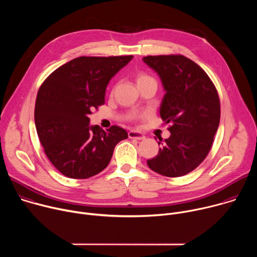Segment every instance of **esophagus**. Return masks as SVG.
<instances>
[{
  "label": "esophagus",
  "mask_w": 257,
  "mask_h": 257,
  "mask_svg": "<svg viewBox=\"0 0 257 257\" xmlns=\"http://www.w3.org/2000/svg\"><path fill=\"white\" fill-rule=\"evenodd\" d=\"M128 136L131 139H137V140H142V139L145 138L144 134H142L141 132H138V131H134V130L129 131L128 132Z\"/></svg>",
  "instance_id": "1"
}]
</instances>
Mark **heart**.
<instances>
[{
    "instance_id": "heart-1",
    "label": "heart",
    "mask_w": 257,
    "mask_h": 257,
    "mask_svg": "<svg viewBox=\"0 0 257 257\" xmlns=\"http://www.w3.org/2000/svg\"><path fill=\"white\" fill-rule=\"evenodd\" d=\"M150 79H153L151 76H149L148 74H145V73H139L138 76H137V83L139 82H142V81H146V80H150ZM137 115H133V117H136Z\"/></svg>"
}]
</instances>
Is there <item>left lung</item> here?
I'll list each match as a JSON object with an SVG mask.
<instances>
[{"label":"left lung","mask_w":257,"mask_h":257,"mask_svg":"<svg viewBox=\"0 0 257 257\" xmlns=\"http://www.w3.org/2000/svg\"><path fill=\"white\" fill-rule=\"evenodd\" d=\"M142 60L162 80L166 93L160 114L163 121L171 123L170 137L148 166L163 176H184L196 169L211 149L221 118L216 88L201 67L182 55Z\"/></svg>","instance_id":"obj_1"}]
</instances>
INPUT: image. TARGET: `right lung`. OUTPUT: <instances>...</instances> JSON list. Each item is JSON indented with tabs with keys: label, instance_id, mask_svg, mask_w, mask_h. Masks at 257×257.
<instances>
[{
	"label": "right lung",
	"instance_id": "add662e5",
	"mask_svg": "<svg viewBox=\"0 0 257 257\" xmlns=\"http://www.w3.org/2000/svg\"><path fill=\"white\" fill-rule=\"evenodd\" d=\"M133 56L79 57L56 69L41 85L34 121L44 151L64 176L86 179L104 170L126 130L89 126V115L104 103L109 80Z\"/></svg>",
	"mask_w": 257,
	"mask_h": 257
}]
</instances>
